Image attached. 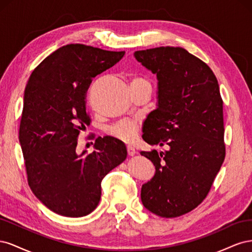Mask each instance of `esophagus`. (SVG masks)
Wrapping results in <instances>:
<instances>
[{"mask_svg":"<svg viewBox=\"0 0 252 252\" xmlns=\"http://www.w3.org/2000/svg\"><path fill=\"white\" fill-rule=\"evenodd\" d=\"M127 152H128V156L129 157H133L135 155V149L132 146H130V145H128V146H127Z\"/></svg>","mask_w":252,"mask_h":252,"instance_id":"34e87169","label":"esophagus"}]
</instances>
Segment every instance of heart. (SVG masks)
<instances>
[{
  "label": "heart",
  "mask_w": 252,
  "mask_h": 252,
  "mask_svg": "<svg viewBox=\"0 0 252 252\" xmlns=\"http://www.w3.org/2000/svg\"><path fill=\"white\" fill-rule=\"evenodd\" d=\"M148 82L141 77H133L130 81V87L141 84H147ZM136 131H138V125L135 122L123 121L109 128V133L117 139L125 142H131L135 139Z\"/></svg>",
  "instance_id": "obj_1"
}]
</instances>
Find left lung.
<instances>
[{"label": "left lung", "mask_w": 252, "mask_h": 252, "mask_svg": "<svg viewBox=\"0 0 252 252\" xmlns=\"http://www.w3.org/2000/svg\"><path fill=\"white\" fill-rule=\"evenodd\" d=\"M135 60L158 79V107L143 124V140L169 149L141 151L156 173L142 186L145 208L177 218L197 207L225 158L223 100L215 73L181 47L134 52Z\"/></svg>", "instance_id": "obj_1"}]
</instances>
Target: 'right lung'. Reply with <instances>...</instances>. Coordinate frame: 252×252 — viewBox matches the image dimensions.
<instances>
[{"mask_svg": "<svg viewBox=\"0 0 252 252\" xmlns=\"http://www.w3.org/2000/svg\"><path fill=\"white\" fill-rule=\"evenodd\" d=\"M124 55L69 44L44 59L27 82L19 140L28 185L60 216L93 212L101 200L102 180L127 157L125 144L112 136H98L87 156L77 154L80 130L91 122L86 111L90 83Z\"/></svg>", "mask_w": 252, "mask_h": 252, "instance_id": "right-lung-1", "label": "right lung"}]
</instances>
